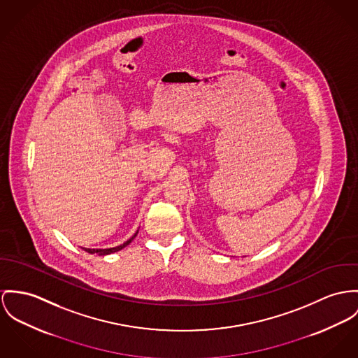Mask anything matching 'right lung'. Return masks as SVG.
<instances>
[{"instance_id": "obj_1", "label": "right lung", "mask_w": 358, "mask_h": 358, "mask_svg": "<svg viewBox=\"0 0 358 358\" xmlns=\"http://www.w3.org/2000/svg\"><path fill=\"white\" fill-rule=\"evenodd\" d=\"M138 231L135 233V236H132L128 241H125L122 245H118V247L114 248H108V249H90V248H83L85 252H88V253H91V255H94V253H96V255H99V256H105V255H110V253H114V252H118V250H121L122 248L127 247V245H129L131 243H132V240L136 237V234H138Z\"/></svg>"}]
</instances>
